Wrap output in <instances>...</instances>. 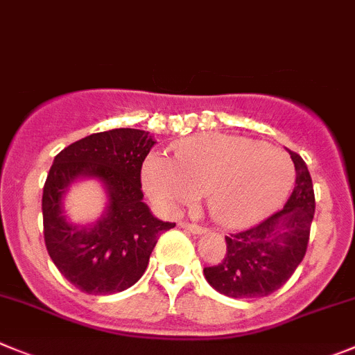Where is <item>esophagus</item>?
Returning <instances> with one entry per match:
<instances>
[{
	"label": "esophagus",
	"mask_w": 355,
	"mask_h": 355,
	"mask_svg": "<svg viewBox=\"0 0 355 355\" xmlns=\"http://www.w3.org/2000/svg\"><path fill=\"white\" fill-rule=\"evenodd\" d=\"M180 227H182V230L189 231V233H193V234H203L205 231H207L205 227L196 226V224H191V223H180Z\"/></svg>",
	"instance_id": "esophagus-1"
}]
</instances>
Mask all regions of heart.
I'll return each mask as SVG.
<instances>
[{"label": "heart", "instance_id": "b5f03b06", "mask_svg": "<svg viewBox=\"0 0 355 355\" xmlns=\"http://www.w3.org/2000/svg\"><path fill=\"white\" fill-rule=\"evenodd\" d=\"M141 180L162 210L178 211L207 193V207L215 223L245 227L286 201L294 184V166L280 148L211 132L178 144L173 161L148 155Z\"/></svg>", "mask_w": 355, "mask_h": 355}]
</instances>
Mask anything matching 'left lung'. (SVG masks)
<instances>
[{
  "instance_id": "obj_1",
  "label": "left lung",
  "mask_w": 355,
  "mask_h": 355,
  "mask_svg": "<svg viewBox=\"0 0 355 355\" xmlns=\"http://www.w3.org/2000/svg\"><path fill=\"white\" fill-rule=\"evenodd\" d=\"M291 159L296 168V185L286 207L257 226L226 236L223 263L203 270L217 293L240 300L268 296L280 289L303 261L315 196L304 161L294 152Z\"/></svg>"
}]
</instances>
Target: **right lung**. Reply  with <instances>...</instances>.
<instances>
[{
    "instance_id": "add662e5",
    "label": "right lung",
    "mask_w": 355,
    "mask_h": 355,
    "mask_svg": "<svg viewBox=\"0 0 355 355\" xmlns=\"http://www.w3.org/2000/svg\"><path fill=\"white\" fill-rule=\"evenodd\" d=\"M155 145L131 128L89 135L59 152L43 185V236L62 277L94 296L121 293L138 282L164 231L175 223L154 217L141 193V164ZM80 180L102 184L107 203L91 225L65 217L64 198Z\"/></svg>"
}]
</instances>
